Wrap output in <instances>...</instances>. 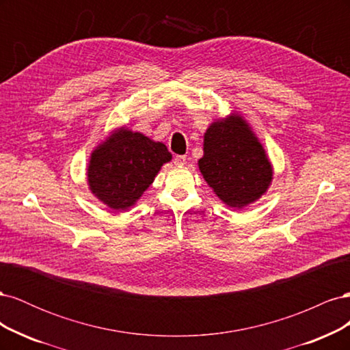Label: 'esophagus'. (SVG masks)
I'll return each mask as SVG.
<instances>
[{
	"mask_svg": "<svg viewBox=\"0 0 350 350\" xmlns=\"http://www.w3.org/2000/svg\"><path fill=\"white\" fill-rule=\"evenodd\" d=\"M174 162H175V165H178V166H184V165L187 163V157H185L184 154H179V156H176V157L174 159Z\"/></svg>",
	"mask_w": 350,
	"mask_h": 350,
	"instance_id": "esophagus-1",
	"label": "esophagus"
}]
</instances>
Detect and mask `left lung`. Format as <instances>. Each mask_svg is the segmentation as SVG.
<instances>
[{
  "instance_id": "8db88e82",
  "label": "left lung",
  "mask_w": 350,
  "mask_h": 350,
  "mask_svg": "<svg viewBox=\"0 0 350 350\" xmlns=\"http://www.w3.org/2000/svg\"><path fill=\"white\" fill-rule=\"evenodd\" d=\"M198 169L213 193L232 208H243L267 193L273 165L257 134L243 116L232 111L204 133Z\"/></svg>"
}]
</instances>
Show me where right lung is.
Masks as SVG:
<instances>
[{
    "mask_svg": "<svg viewBox=\"0 0 350 350\" xmlns=\"http://www.w3.org/2000/svg\"><path fill=\"white\" fill-rule=\"evenodd\" d=\"M171 161L172 154L163 143L122 125L90 153L88 185L100 203L125 211L139 201L161 167Z\"/></svg>",
    "mask_w": 350,
    "mask_h": 350,
    "instance_id": "1",
    "label": "right lung"
}]
</instances>
